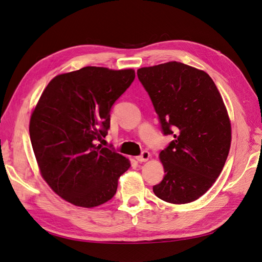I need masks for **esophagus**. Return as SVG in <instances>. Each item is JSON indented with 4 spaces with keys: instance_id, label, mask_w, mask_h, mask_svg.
<instances>
[{
    "instance_id": "1",
    "label": "esophagus",
    "mask_w": 262,
    "mask_h": 262,
    "mask_svg": "<svg viewBox=\"0 0 262 262\" xmlns=\"http://www.w3.org/2000/svg\"><path fill=\"white\" fill-rule=\"evenodd\" d=\"M148 158H149V153L147 152V150H143V152H142L141 155H139V156L136 157V160H137L138 162L142 163V162L148 161Z\"/></svg>"
}]
</instances>
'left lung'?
<instances>
[{"mask_svg":"<svg viewBox=\"0 0 262 262\" xmlns=\"http://www.w3.org/2000/svg\"><path fill=\"white\" fill-rule=\"evenodd\" d=\"M165 136L173 140L160 153L165 176L153 191L160 199L195 201L215 182L232 141L223 98L208 73L171 61L138 70Z\"/></svg>","mask_w":262,"mask_h":262,"instance_id":"1","label":"left lung"}]
</instances>
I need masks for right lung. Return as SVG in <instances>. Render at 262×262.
<instances>
[{
    "label": "right lung",
    "instance_id": "add662e5",
    "mask_svg": "<svg viewBox=\"0 0 262 262\" xmlns=\"http://www.w3.org/2000/svg\"><path fill=\"white\" fill-rule=\"evenodd\" d=\"M134 77L132 69L85 67L57 75L42 92L30 117V141L42 178L63 200L95 208L116 194L130 162L96 143Z\"/></svg>",
    "mask_w": 262,
    "mask_h": 262
}]
</instances>
